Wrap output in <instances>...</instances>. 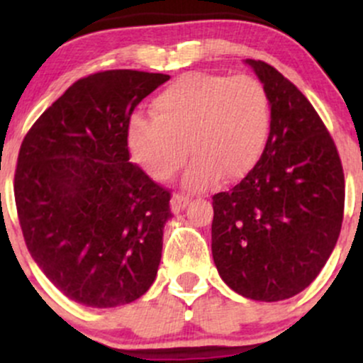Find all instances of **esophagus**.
<instances>
[{
  "mask_svg": "<svg viewBox=\"0 0 363 363\" xmlns=\"http://www.w3.org/2000/svg\"><path fill=\"white\" fill-rule=\"evenodd\" d=\"M189 201H191L189 196L177 193L172 196V199H170V208H172L174 213H179V211H182L187 205H189Z\"/></svg>",
  "mask_w": 363,
  "mask_h": 363,
  "instance_id": "1",
  "label": "esophagus"
}]
</instances>
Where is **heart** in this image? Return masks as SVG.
Here are the masks:
<instances>
[{
	"mask_svg": "<svg viewBox=\"0 0 363 363\" xmlns=\"http://www.w3.org/2000/svg\"><path fill=\"white\" fill-rule=\"evenodd\" d=\"M269 135V99L249 74L193 72L179 77L153 99V116L129 121L128 147L155 181H170L194 158L187 187L208 189L244 177L259 160Z\"/></svg>",
	"mask_w": 363,
	"mask_h": 363,
	"instance_id": "1",
	"label": "heart"
}]
</instances>
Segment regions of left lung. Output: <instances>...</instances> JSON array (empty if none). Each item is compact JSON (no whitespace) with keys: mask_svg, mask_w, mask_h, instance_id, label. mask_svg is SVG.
Instances as JSON below:
<instances>
[{"mask_svg":"<svg viewBox=\"0 0 363 363\" xmlns=\"http://www.w3.org/2000/svg\"><path fill=\"white\" fill-rule=\"evenodd\" d=\"M245 62L268 94L269 135L247 176L213 196L211 252L232 290L277 302L307 289L331 256L343 222L345 174L306 95L268 62Z\"/></svg>","mask_w":363,"mask_h":363,"instance_id":"1","label":"left lung"}]
</instances>
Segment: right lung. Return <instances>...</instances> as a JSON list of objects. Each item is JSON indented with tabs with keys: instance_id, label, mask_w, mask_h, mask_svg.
<instances>
[{
	"instance_id": "1",
	"label": "right lung",
	"mask_w": 363,
	"mask_h": 363,
	"mask_svg": "<svg viewBox=\"0 0 363 363\" xmlns=\"http://www.w3.org/2000/svg\"><path fill=\"white\" fill-rule=\"evenodd\" d=\"M169 74L109 69L74 82L28 129L15 169L25 244L86 307L140 298L157 277L170 191L129 162L133 111Z\"/></svg>"
}]
</instances>
